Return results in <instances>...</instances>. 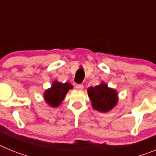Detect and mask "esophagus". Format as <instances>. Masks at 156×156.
Listing matches in <instances>:
<instances>
[{
    "instance_id": "esophagus-1",
    "label": "esophagus",
    "mask_w": 156,
    "mask_h": 156,
    "mask_svg": "<svg viewBox=\"0 0 156 156\" xmlns=\"http://www.w3.org/2000/svg\"><path fill=\"white\" fill-rule=\"evenodd\" d=\"M76 88L77 90H82L83 89V84H76Z\"/></svg>"
}]
</instances>
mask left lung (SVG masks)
Listing matches in <instances>:
<instances>
[{
    "label": "left lung",
    "mask_w": 156,
    "mask_h": 156,
    "mask_svg": "<svg viewBox=\"0 0 156 156\" xmlns=\"http://www.w3.org/2000/svg\"><path fill=\"white\" fill-rule=\"evenodd\" d=\"M87 92L92 107L97 111L107 112L112 109L118 102L116 90L108 87L104 82L98 86L90 87Z\"/></svg>",
    "instance_id": "1"
}]
</instances>
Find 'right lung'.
<instances>
[{
    "label": "right lung",
    "mask_w": 156,
    "mask_h": 156,
    "mask_svg": "<svg viewBox=\"0 0 156 156\" xmlns=\"http://www.w3.org/2000/svg\"><path fill=\"white\" fill-rule=\"evenodd\" d=\"M73 85L69 83H60L58 81H54L51 87L45 90L44 98L47 103L51 107H58L64 100L66 94L70 89H73Z\"/></svg>",
    "instance_id": "1"
}]
</instances>
